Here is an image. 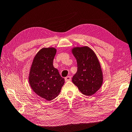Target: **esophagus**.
Instances as JSON below:
<instances>
[{"mask_svg":"<svg viewBox=\"0 0 132 132\" xmlns=\"http://www.w3.org/2000/svg\"><path fill=\"white\" fill-rule=\"evenodd\" d=\"M65 81H69L71 80V77L70 76H68V77H67L66 78H65Z\"/></svg>","mask_w":132,"mask_h":132,"instance_id":"1","label":"esophagus"}]
</instances>
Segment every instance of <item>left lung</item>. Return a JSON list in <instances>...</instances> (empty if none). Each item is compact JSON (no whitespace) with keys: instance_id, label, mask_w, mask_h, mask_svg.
Returning <instances> with one entry per match:
<instances>
[{"instance_id":"left-lung-1","label":"left lung","mask_w":132,"mask_h":132,"mask_svg":"<svg viewBox=\"0 0 132 132\" xmlns=\"http://www.w3.org/2000/svg\"><path fill=\"white\" fill-rule=\"evenodd\" d=\"M72 53L78 66L72 81L82 94L91 96L99 90L103 82L102 71L96 55L87 46L75 47Z\"/></svg>"}]
</instances>
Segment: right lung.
I'll return each instance as SVG.
<instances>
[{
	"label": "right lung",
	"instance_id": "obj_1",
	"mask_svg": "<svg viewBox=\"0 0 132 132\" xmlns=\"http://www.w3.org/2000/svg\"><path fill=\"white\" fill-rule=\"evenodd\" d=\"M53 47L43 48L35 55L30 69L29 81L32 89L47 101L57 97L64 84L53 62L56 53Z\"/></svg>",
	"mask_w": 132,
	"mask_h": 132
}]
</instances>
